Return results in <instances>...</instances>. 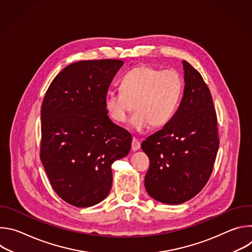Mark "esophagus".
Segmentation results:
<instances>
[{
	"instance_id": "esophagus-1",
	"label": "esophagus",
	"mask_w": 252,
	"mask_h": 252,
	"mask_svg": "<svg viewBox=\"0 0 252 252\" xmlns=\"http://www.w3.org/2000/svg\"><path fill=\"white\" fill-rule=\"evenodd\" d=\"M139 149H140V141H139L137 138L132 137V141H131V150H132L133 152H135V151H137V150H139Z\"/></svg>"
}]
</instances>
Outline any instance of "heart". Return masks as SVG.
<instances>
[{
  "mask_svg": "<svg viewBox=\"0 0 252 252\" xmlns=\"http://www.w3.org/2000/svg\"><path fill=\"white\" fill-rule=\"evenodd\" d=\"M120 90L109 92L104 96L107 115L116 123H125L134 104L136 112L130 125L142 130L150 125L163 126L172 119L183 94L184 81L175 69L139 65L123 76Z\"/></svg>",
  "mask_w": 252,
  "mask_h": 252,
  "instance_id": "1",
  "label": "heart"
}]
</instances>
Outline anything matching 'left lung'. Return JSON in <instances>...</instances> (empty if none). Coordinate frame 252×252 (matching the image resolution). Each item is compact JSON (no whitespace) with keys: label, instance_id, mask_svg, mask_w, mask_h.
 Instances as JSON below:
<instances>
[{"label":"left lung","instance_id":"obj_1","mask_svg":"<svg viewBox=\"0 0 252 252\" xmlns=\"http://www.w3.org/2000/svg\"><path fill=\"white\" fill-rule=\"evenodd\" d=\"M185 92L172 119L141 143L150 158L148 193L158 201L179 204L195 196L211 175L220 139L218 118L208 87L187 61Z\"/></svg>","mask_w":252,"mask_h":252}]
</instances>
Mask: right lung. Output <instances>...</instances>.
<instances>
[{
    "mask_svg": "<svg viewBox=\"0 0 252 252\" xmlns=\"http://www.w3.org/2000/svg\"><path fill=\"white\" fill-rule=\"evenodd\" d=\"M121 60L82 61L51 83L41 110L40 158L56 193L77 206L109 194L112 163L130 151L131 134L107 116L104 96Z\"/></svg>",
    "mask_w": 252,
    "mask_h": 252,
    "instance_id": "1",
    "label": "right lung"
}]
</instances>
